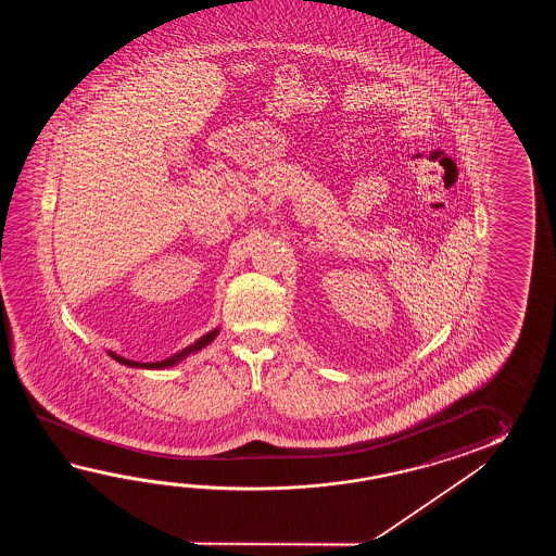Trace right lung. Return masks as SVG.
Masks as SVG:
<instances>
[{
	"mask_svg": "<svg viewBox=\"0 0 556 556\" xmlns=\"http://www.w3.org/2000/svg\"><path fill=\"white\" fill-rule=\"evenodd\" d=\"M218 328H214L213 331H208V333H204L202 338H199L197 342L190 343L189 348H185V350H180L175 355H170V357H166L163 362H154V364H142V362H132V359H127V357H123V355L113 354V352H106V354L111 355L115 362L118 364H123V366L129 367H142V369H165V367L177 366L178 362H182L185 357H189L190 354H197V352H201L202 348H206L208 343L213 342L214 338L218 336Z\"/></svg>",
	"mask_w": 556,
	"mask_h": 556,
	"instance_id": "obj_1",
	"label": "right lung"
}]
</instances>
